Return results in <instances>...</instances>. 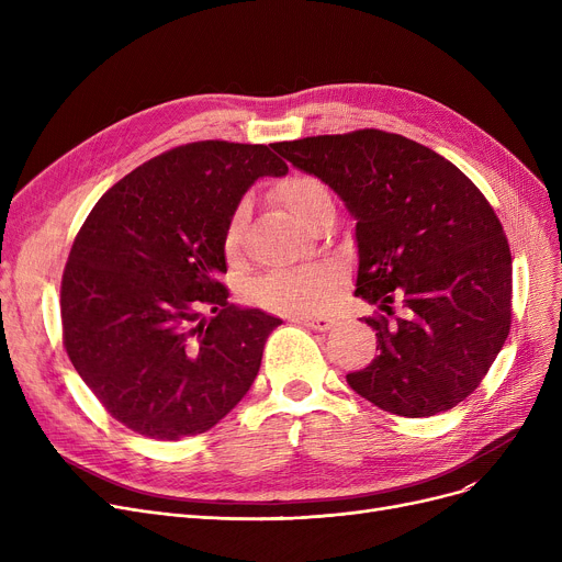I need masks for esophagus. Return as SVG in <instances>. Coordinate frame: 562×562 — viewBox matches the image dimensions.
Here are the masks:
<instances>
[{
	"label": "esophagus",
	"mask_w": 562,
	"mask_h": 562,
	"mask_svg": "<svg viewBox=\"0 0 562 562\" xmlns=\"http://www.w3.org/2000/svg\"><path fill=\"white\" fill-rule=\"evenodd\" d=\"M293 318L303 323V326H307L312 330H321V333H326L335 326V318H330V316H293Z\"/></svg>",
	"instance_id": "obj_1"
}]
</instances>
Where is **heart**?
I'll return each instance as SVG.
<instances>
[{
    "label": "heart",
    "instance_id": "heart-1",
    "mask_svg": "<svg viewBox=\"0 0 562 562\" xmlns=\"http://www.w3.org/2000/svg\"><path fill=\"white\" fill-rule=\"evenodd\" d=\"M273 198L280 202L286 214L307 225L316 214L333 210V193L321 177L312 172H291L280 180L273 189ZM248 218V204L241 202L232 212L225 232H223V252L229 261L241 257L244 232ZM344 282V273L333 261H314L299 269L273 271L259 278L250 296L252 301L271 312H289V314H314L326 307L337 289Z\"/></svg>",
    "mask_w": 562,
    "mask_h": 562
}]
</instances>
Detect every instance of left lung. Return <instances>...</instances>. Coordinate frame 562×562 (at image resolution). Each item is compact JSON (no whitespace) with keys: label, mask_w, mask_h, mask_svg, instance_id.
<instances>
[{"label":"left lung","mask_w":562,"mask_h":562,"mask_svg":"<svg viewBox=\"0 0 562 562\" xmlns=\"http://www.w3.org/2000/svg\"><path fill=\"white\" fill-rule=\"evenodd\" d=\"M321 177L358 218L360 299L378 356L346 375L398 417H432L481 385L513 318V257L504 225L469 177L430 147L382 130L271 145ZM401 300L403 317L391 305Z\"/></svg>","instance_id":"8db88e82"}]
</instances>
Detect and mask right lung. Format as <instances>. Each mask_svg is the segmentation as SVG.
Returning <instances> with one entry per match:
<instances>
[{
    "label": "right lung",
    "mask_w": 562,
    "mask_h": 562,
    "mask_svg": "<svg viewBox=\"0 0 562 562\" xmlns=\"http://www.w3.org/2000/svg\"><path fill=\"white\" fill-rule=\"evenodd\" d=\"M269 145L195 140L145 161L86 216L61 280L64 346L109 415L161 441L216 426L280 318L229 303L223 232Z\"/></svg>",
    "instance_id": "1"
}]
</instances>
